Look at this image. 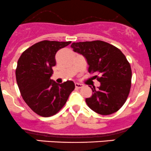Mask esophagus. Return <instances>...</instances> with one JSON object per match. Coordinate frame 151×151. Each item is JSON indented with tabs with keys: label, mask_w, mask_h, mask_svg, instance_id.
<instances>
[{
	"label": "esophagus",
	"mask_w": 151,
	"mask_h": 151,
	"mask_svg": "<svg viewBox=\"0 0 151 151\" xmlns=\"http://www.w3.org/2000/svg\"><path fill=\"white\" fill-rule=\"evenodd\" d=\"M75 86L76 88H81L83 86V84H81L80 83H75Z\"/></svg>",
	"instance_id": "esophagus-1"
}]
</instances>
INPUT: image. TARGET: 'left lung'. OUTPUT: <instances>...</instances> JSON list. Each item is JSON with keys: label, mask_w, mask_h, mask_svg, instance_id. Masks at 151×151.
Returning a JSON list of instances; mask_svg holds the SVG:
<instances>
[{"label": "left lung", "mask_w": 151, "mask_h": 151, "mask_svg": "<svg viewBox=\"0 0 151 151\" xmlns=\"http://www.w3.org/2000/svg\"><path fill=\"white\" fill-rule=\"evenodd\" d=\"M73 51L86 59L88 72L101 83L92 87V96L86 98L88 106L96 113L108 115L118 111L126 102L131 89V69L127 59L117 47L106 42H73Z\"/></svg>", "instance_id": "8db88e82"}]
</instances>
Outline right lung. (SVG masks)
<instances>
[{"instance_id": "1", "label": "right lung", "mask_w": 151, "mask_h": 151, "mask_svg": "<svg viewBox=\"0 0 151 151\" xmlns=\"http://www.w3.org/2000/svg\"><path fill=\"white\" fill-rule=\"evenodd\" d=\"M71 42L44 40L25 50L17 62L16 80L27 105L42 117L56 114L65 106L75 83H57L50 79L56 65V53Z\"/></svg>"}]
</instances>
